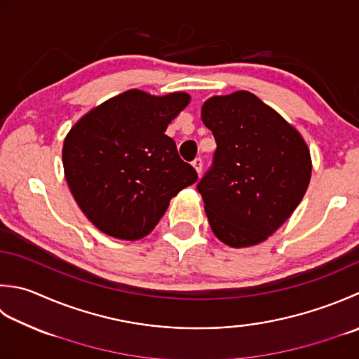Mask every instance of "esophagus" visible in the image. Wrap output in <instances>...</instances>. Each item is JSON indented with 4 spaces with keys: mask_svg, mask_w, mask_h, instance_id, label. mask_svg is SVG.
I'll return each instance as SVG.
<instances>
[{
    "mask_svg": "<svg viewBox=\"0 0 359 359\" xmlns=\"http://www.w3.org/2000/svg\"><path fill=\"white\" fill-rule=\"evenodd\" d=\"M202 165H203V161H202L201 157H196V158L193 160V166H194V170L198 171V174L202 172Z\"/></svg>",
    "mask_w": 359,
    "mask_h": 359,
    "instance_id": "34e87169",
    "label": "esophagus"
}]
</instances>
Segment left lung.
<instances>
[{"label": "left lung", "instance_id": "8db88e82", "mask_svg": "<svg viewBox=\"0 0 359 359\" xmlns=\"http://www.w3.org/2000/svg\"><path fill=\"white\" fill-rule=\"evenodd\" d=\"M202 121L217 146L198 184L210 227L230 248L263 243L292 215L310 184L305 140L244 90L210 97Z\"/></svg>", "mask_w": 359, "mask_h": 359}]
</instances>
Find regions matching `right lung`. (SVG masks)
<instances>
[{
	"label": "right lung",
	"mask_w": 359,
	"mask_h": 359,
	"mask_svg": "<svg viewBox=\"0 0 359 359\" xmlns=\"http://www.w3.org/2000/svg\"><path fill=\"white\" fill-rule=\"evenodd\" d=\"M189 95L128 90L77 121L63 142L65 179L95 227L118 240L149 235L180 189L198 180L165 135Z\"/></svg>",
	"instance_id": "add662e5"
}]
</instances>
